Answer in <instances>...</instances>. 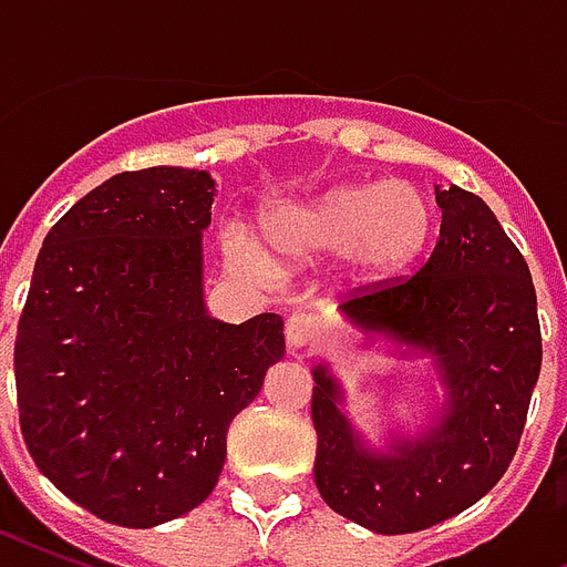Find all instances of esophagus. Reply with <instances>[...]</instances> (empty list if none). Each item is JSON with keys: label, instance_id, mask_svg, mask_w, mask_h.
Instances as JSON below:
<instances>
[{"label": "esophagus", "instance_id": "34e87169", "mask_svg": "<svg viewBox=\"0 0 567 567\" xmlns=\"http://www.w3.org/2000/svg\"><path fill=\"white\" fill-rule=\"evenodd\" d=\"M321 331V319L316 312H307V309H297L285 321V337H288V346L291 349H303L309 346Z\"/></svg>", "mask_w": 567, "mask_h": 567}]
</instances>
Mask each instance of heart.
I'll use <instances>...</instances> for the list:
<instances>
[{"instance_id": "1", "label": "heart", "mask_w": 567, "mask_h": 567, "mask_svg": "<svg viewBox=\"0 0 567 567\" xmlns=\"http://www.w3.org/2000/svg\"><path fill=\"white\" fill-rule=\"evenodd\" d=\"M267 239L285 260H316L337 251L355 282H380L406 270L434 236V203L410 182L364 185L346 182L319 197L285 203L267 215ZM227 258L248 272H272V258L258 239L230 224Z\"/></svg>"}]
</instances>
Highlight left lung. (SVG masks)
Returning a JSON list of instances; mask_svg holds the SVG:
<instances>
[{
	"label": "left lung",
	"mask_w": 567,
	"mask_h": 567,
	"mask_svg": "<svg viewBox=\"0 0 567 567\" xmlns=\"http://www.w3.org/2000/svg\"><path fill=\"white\" fill-rule=\"evenodd\" d=\"M440 239L419 272L361 285L343 316L431 358L450 389L437 425L392 452L368 450L324 364L312 370L316 486L377 535H410L467 511L511 467L540 373L528 264L483 199L437 187Z\"/></svg>",
	"instance_id": "1"
}]
</instances>
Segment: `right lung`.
<instances>
[{"instance_id": "1", "label": "right lung", "mask_w": 567, "mask_h": 567, "mask_svg": "<svg viewBox=\"0 0 567 567\" xmlns=\"http://www.w3.org/2000/svg\"><path fill=\"white\" fill-rule=\"evenodd\" d=\"M203 169L117 173L48 230L14 340L32 462L105 523L151 528L209 498L227 427L285 355L282 316H206Z\"/></svg>"}]
</instances>
